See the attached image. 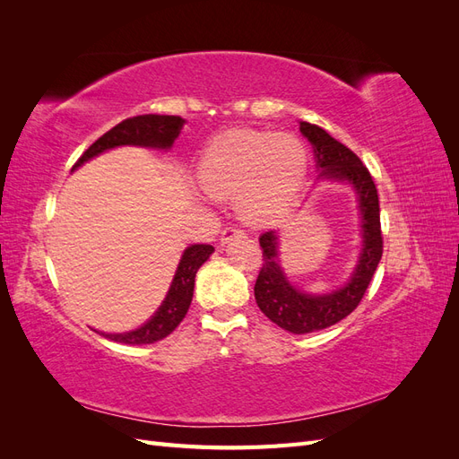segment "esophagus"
<instances>
[{
  "label": "esophagus",
  "mask_w": 459,
  "mask_h": 459,
  "mask_svg": "<svg viewBox=\"0 0 459 459\" xmlns=\"http://www.w3.org/2000/svg\"><path fill=\"white\" fill-rule=\"evenodd\" d=\"M239 235H243V230L238 226L224 228L221 230V243H228L231 238H239Z\"/></svg>",
  "instance_id": "34e87169"
}]
</instances>
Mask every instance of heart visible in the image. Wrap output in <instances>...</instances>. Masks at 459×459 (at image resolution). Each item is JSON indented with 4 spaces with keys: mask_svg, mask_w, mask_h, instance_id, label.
<instances>
[{
    "mask_svg": "<svg viewBox=\"0 0 459 459\" xmlns=\"http://www.w3.org/2000/svg\"><path fill=\"white\" fill-rule=\"evenodd\" d=\"M307 164V151L297 137L238 128L211 140L197 174L212 197L238 195V208L247 220L270 221L295 201Z\"/></svg>",
    "mask_w": 459,
    "mask_h": 459,
    "instance_id": "obj_1",
    "label": "heart"
}]
</instances>
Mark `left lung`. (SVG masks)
Instances as JSON below:
<instances>
[{
	"instance_id": "1",
	"label": "left lung",
	"mask_w": 459,
	"mask_h": 459,
	"mask_svg": "<svg viewBox=\"0 0 459 459\" xmlns=\"http://www.w3.org/2000/svg\"><path fill=\"white\" fill-rule=\"evenodd\" d=\"M302 135L308 137L314 147L317 169H322L325 178L341 179L354 186L362 211V235L364 248L359 255L358 266L351 281L329 295H307L287 281V277L277 262V235L266 231L260 235L262 247V268L255 283V299L258 308L266 314L273 324L285 331L312 333L339 324L351 312L358 308L364 299L371 277L377 270L383 256V235H381V211L377 187L364 162L335 137L316 124L300 122Z\"/></svg>"
}]
</instances>
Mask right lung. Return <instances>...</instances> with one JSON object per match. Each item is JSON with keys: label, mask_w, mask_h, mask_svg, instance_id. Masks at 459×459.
Here are the masks:
<instances>
[{"label": "right lung", "mask_w": 459, "mask_h": 459, "mask_svg": "<svg viewBox=\"0 0 459 459\" xmlns=\"http://www.w3.org/2000/svg\"><path fill=\"white\" fill-rule=\"evenodd\" d=\"M184 122L186 120L182 117H170V115H140V117L122 120L115 128H110L107 134L100 137V140H95L84 152H82V157L74 162L73 170L78 169L80 164L90 160L91 157L100 155V152L118 145L169 149L172 147L179 132H182ZM212 253H214L212 245L187 247L182 260H179V266L176 270L169 295H166L159 312L140 329L130 331V333H118V335H105V333H101V335L124 344H151L164 339L166 335H170L189 310L197 270Z\"/></svg>", "instance_id": "right-lung-1"}]
</instances>
